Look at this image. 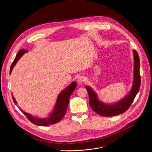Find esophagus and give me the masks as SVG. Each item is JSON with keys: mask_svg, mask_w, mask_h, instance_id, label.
Listing matches in <instances>:
<instances>
[{"mask_svg": "<svg viewBox=\"0 0 152 152\" xmlns=\"http://www.w3.org/2000/svg\"><path fill=\"white\" fill-rule=\"evenodd\" d=\"M85 80V77L84 76H79V77H78V79H77V81H78V82L80 83H83Z\"/></svg>", "mask_w": 152, "mask_h": 152, "instance_id": "1", "label": "esophagus"}]
</instances>
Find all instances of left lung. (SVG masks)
<instances>
[{"label":"left lung","mask_w":152,"mask_h":152,"mask_svg":"<svg viewBox=\"0 0 152 152\" xmlns=\"http://www.w3.org/2000/svg\"><path fill=\"white\" fill-rule=\"evenodd\" d=\"M134 79L132 88L126 97L114 104H105L100 102L97 99V95L88 86H86L89 96L90 105L92 110L99 115L104 117L115 116L126 112L132 103L137 94L141 85V76L140 73V62L139 55L137 51L134 50Z\"/></svg>","instance_id":"left-lung-1"}]
</instances>
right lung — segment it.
Returning <instances> with one entry per match:
<instances>
[{
	"label": "right lung",
	"instance_id": "right-lung-1",
	"mask_svg": "<svg viewBox=\"0 0 152 152\" xmlns=\"http://www.w3.org/2000/svg\"><path fill=\"white\" fill-rule=\"evenodd\" d=\"M26 52H28L27 50H25L23 49H21L19 50V52L17 53L14 61L12 62L11 68H10V73H11L13 67H14L15 64L17 63V62L18 61V59L20 58V57L22 56L24 53ZM76 83L73 82L69 86L64 90L62 91L61 92L59 95L58 96L56 104L55 107L54 111L52 114H51L49 118H35L32 117L31 115L28 114V113L24 112L22 110H20V111L23 113V114L28 118V119L33 124L37 125V126H49L53 124H55L59 121L62 120V118L64 117L66 113V111L67 109V106L69 104V98L71 96V94L74 91L76 87ZM12 100L14 102V103L16 104L17 102L12 95Z\"/></svg>",
	"mask_w": 152,
	"mask_h": 152
}]
</instances>
